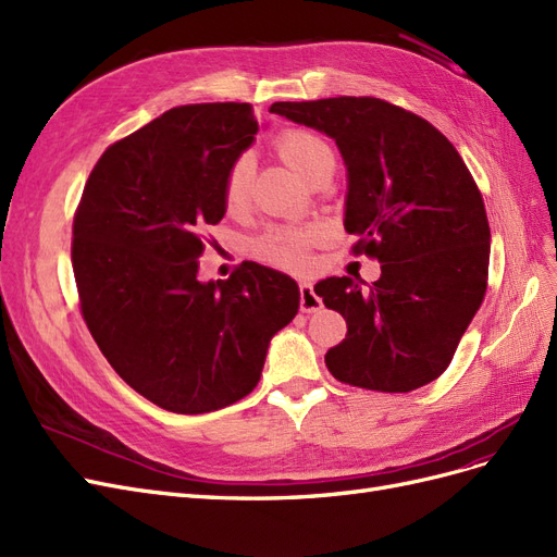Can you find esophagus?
Returning a JSON list of instances; mask_svg holds the SVG:
<instances>
[{
    "instance_id": "obj_1",
    "label": "esophagus",
    "mask_w": 557,
    "mask_h": 557,
    "mask_svg": "<svg viewBox=\"0 0 557 557\" xmlns=\"http://www.w3.org/2000/svg\"><path fill=\"white\" fill-rule=\"evenodd\" d=\"M321 298L314 294V286L310 282H300V310L302 312H317L321 310Z\"/></svg>"
}]
</instances>
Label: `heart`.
I'll return each instance as SVG.
<instances>
[{
	"label": "heart",
	"mask_w": 557,
	"mask_h": 557,
	"mask_svg": "<svg viewBox=\"0 0 557 557\" xmlns=\"http://www.w3.org/2000/svg\"><path fill=\"white\" fill-rule=\"evenodd\" d=\"M275 148L282 159L302 177H310L324 166H335V152L331 143L305 127H292L277 134ZM257 171V159L252 152H240L231 159L222 183V199L228 212L245 208L249 191H252ZM321 238L319 226H284L268 231L257 240V257L265 263L280 268H302L310 259L312 245Z\"/></svg>",
	"instance_id": "1"
}]
</instances>
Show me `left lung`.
I'll return each mask as SVG.
<instances>
[{
    "label": "left lung",
    "instance_id": "left-lung-1",
    "mask_svg": "<svg viewBox=\"0 0 557 557\" xmlns=\"http://www.w3.org/2000/svg\"><path fill=\"white\" fill-rule=\"evenodd\" d=\"M277 115L335 138L347 164L345 228L382 277L314 286L347 321L326 368L349 386L407 393L448 368L488 286L491 226L454 143L376 97L277 101Z\"/></svg>",
    "mask_w": 557,
    "mask_h": 557
}]
</instances>
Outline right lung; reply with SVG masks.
Listing matches in <instances>:
<instances>
[{
	"mask_svg": "<svg viewBox=\"0 0 557 557\" xmlns=\"http://www.w3.org/2000/svg\"><path fill=\"white\" fill-rule=\"evenodd\" d=\"M249 103H189L115 140L74 214L71 263L85 324L113 370L175 414H206L259 384L298 284L252 261L199 282L203 231L224 212L231 159L255 140Z\"/></svg>",
	"mask_w": 557,
	"mask_h": 557,
	"instance_id": "right-lung-1",
	"label": "right lung"
}]
</instances>
